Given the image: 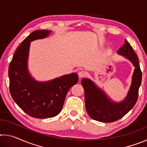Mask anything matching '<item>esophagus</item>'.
<instances>
[{
	"instance_id": "34e87169",
	"label": "esophagus",
	"mask_w": 147,
	"mask_h": 147,
	"mask_svg": "<svg viewBox=\"0 0 147 147\" xmlns=\"http://www.w3.org/2000/svg\"><path fill=\"white\" fill-rule=\"evenodd\" d=\"M86 72L84 71H80L78 72V76L80 78H83V77H85L86 76Z\"/></svg>"
}]
</instances>
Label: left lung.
I'll use <instances>...</instances> for the list:
<instances>
[{
    "label": "left lung",
    "instance_id": "1",
    "mask_svg": "<svg viewBox=\"0 0 147 147\" xmlns=\"http://www.w3.org/2000/svg\"><path fill=\"white\" fill-rule=\"evenodd\" d=\"M117 53L125 56L135 67L131 85L125 100L121 103L113 102L90 80L84 78L81 81L85 91L87 112L95 121L103 123L117 121L131 110L138 100L139 88L142 80L138 57L126 39L124 40L123 46L118 50Z\"/></svg>",
    "mask_w": 147,
    "mask_h": 147
}]
</instances>
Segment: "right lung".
<instances>
[{"instance_id":"add662e5","label":"right lung","mask_w":147,"mask_h":147,"mask_svg":"<svg viewBox=\"0 0 147 147\" xmlns=\"http://www.w3.org/2000/svg\"><path fill=\"white\" fill-rule=\"evenodd\" d=\"M51 32L45 30L32 32L17 47L9 65L11 97L22 110L34 118H51L58 115L69 89L78 81L76 73L47 82H38L30 76L26 64L30 42L45 38Z\"/></svg>"}]
</instances>
